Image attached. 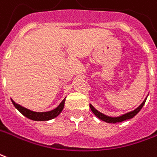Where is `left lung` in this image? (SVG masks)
Returning a JSON list of instances; mask_svg holds the SVG:
<instances>
[{
  "label": "left lung",
  "instance_id": "obj_1",
  "mask_svg": "<svg viewBox=\"0 0 157 157\" xmlns=\"http://www.w3.org/2000/svg\"><path fill=\"white\" fill-rule=\"evenodd\" d=\"M147 98L144 100V101L140 104L139 106H138L136 109H135L134 111H131V112H128V113H126V114H124L122 116H121V117H107V116H105V115L102 114L101 112H100L98 111L96 109L93 107V105H90V110L92 111L94 114L96 115V117L99 118L100 120L103 121H105V122L107 123H117V122H121V121H124L129 120V119H132L133 117L136 116V115L137 114L138 112L141 110V108L143 107L144 104H145V102L147 101Z\"/></svg>",
  "mask_w": 157,
  "mask_h": 157
}]
</instances>
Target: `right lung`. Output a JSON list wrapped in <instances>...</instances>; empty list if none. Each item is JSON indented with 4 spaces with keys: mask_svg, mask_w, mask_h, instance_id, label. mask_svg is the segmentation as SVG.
Instances as JSON below:
<instances>
[{
    "mask_svg": "<svg viewBox=\"0 0 157 157\" xmlns=\"http://www.w3.org/2000/svg\"><path fill=\"white\" fill-rule=\"evenodd\" d=\"M65 101H66V98L60 103V105H58L57 107L54 109V110H52V111H46V112H36V111H32L31 110H29V109L23 107L21 105H18L13 100L11 99L12 104L15 105V107L17 108L23 116H25V117H27L29 119L33 121H49L56 117L63 110Z\"/></svg>",
    "mask_w": 157,
    "mask_h": 157,
    "instance_id": "1",
    "label": "right lung"
}]
</instances>
